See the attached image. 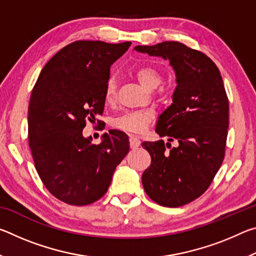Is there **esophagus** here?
<instances>
[{
  "mask_svg": "<svg viewBox=\"0 0 256 256\" xmlns=\"http://www.w3.org/2000/svg\"><path fill=\"white\" fill-rule=\"evenodd\" d=\"M130 146H131L132 149H136L140 146V138L136 136H130Z\"/></svg>",
  "mask_w": 256,
  "mask_h": 256,
  "instance_id": "34e87169",
  "label": "esophagus"
}]
</instances>
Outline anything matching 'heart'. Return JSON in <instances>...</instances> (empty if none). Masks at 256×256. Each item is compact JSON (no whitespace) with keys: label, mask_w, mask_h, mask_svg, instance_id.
Instances as JSON below:
<instances>
[{"label":"heart","mask_w":256,"mask_h":256,"mask_svg":"<svg viewBox=\"0 0 256 256\" xmlns=\"http://www.w3.org/2000/svg\"><path fill=\"white\" fill-rule=\"evenodd\" d=\"M136 74L140 84L146 89H154L160 81L162 76L157 68L152 66H140L136 71ZM116 94V80L114 76H110L107 80L105 86V99L107 102H110ZM154 114L149 110L144 112H130L114 120V125L123 131L131 133H141L148 126V124L152 120Z\"/></svg>","instance_id":"b5f03b06"}]
</instances>
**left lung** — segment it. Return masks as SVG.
Listing matches in <instances>:
<instances>
[{"instance_id": "1", "label": "left lung", "mask_w": 256, "mask_h": 256, "mask_svg": "<svg viewBox=\"0 0 256 256\" xmlns=\"http://www.w3.org/2000/svg\"><path fill=\"white\" fill-rule=\"evenodd\" d=\"M134 50L170 60L177 84L172 105L156 125V132L168 136V142H142L151 156L142 185L160 206L188 204L208 190L224 157L229 104L222 78L206 54L178 42L138 45ZM174 140L178 146L172 148L169 142ZM166 146L171 150L167 152Z\"/></svg>"}]
</instances>
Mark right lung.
Listing matches in <instances>:
<instances>
[{
    "label": "right lung",
    "instance_id": "add662e5",
    "mask_svg": "<svg viewBox=\"0 0 256 256\" xmlns=\"http://www.w3.org/2000/svg\"><path fill=\"white\" fill-rule=\"evenodd\" d=\"M131 42L78 40L42 68L28 107V138L34 167L58 200L86 206L110 188L115 168L130 150L126 134L110 130L99 144L84 138L88 122L102 120L110 66Z\"/></svg>",
    "mask_w": 256,
    "mask_h": 256
}]
</instances>
